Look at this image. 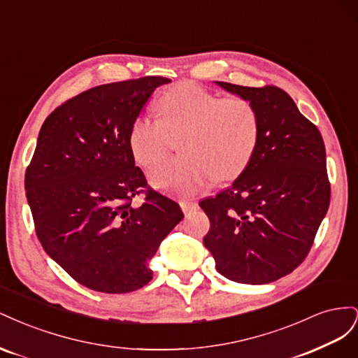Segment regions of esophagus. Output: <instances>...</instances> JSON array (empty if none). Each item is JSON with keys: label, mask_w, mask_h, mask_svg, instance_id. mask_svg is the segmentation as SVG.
<instances>
[{"label": "esophagus", "mask_w": 358, "mask_h": 358, "mask_svg": "<svg viewBox=\"0 0 358 358\" xmlns=\"http://www.w3.org/2000/svg\"><path fill=\"white\" fill-rule=\"evenodd\" d=\"M179 204H180V208H182V210H183V213H185V215L191 213L192 210H197L199 209V203L192 201V200H180Z\"/></svg>", "instance_id": "1"}]
</instances>
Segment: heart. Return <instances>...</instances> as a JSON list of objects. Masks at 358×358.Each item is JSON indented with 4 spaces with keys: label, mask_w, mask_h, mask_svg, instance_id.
Instances as JSON below:
<instances>
[{
    "label": "heart",
    "mask_w": 358,
    "mask_h": 358,
    "mask_svg": "<svg viewBox=\"0 0 358 358\" xmlns=\"http://www.w3.org/2000/svg\"><path fill=\"white\" fill-rule=\"evenodd\" d=\"M159 119L140 115L129 125L128 148L137 164L150 170L180 140L179 159L152 173L154 185L189 197L216 182L239 178L259 138L255 106L243 96L220 99L203 86L183 82L157 100Z\"/></svg>",
    "instance_id": "heart-1"
}]
</instances>
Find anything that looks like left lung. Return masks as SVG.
Instances as JSON below:
<instances>
[{
    "mask_svg": "<svg viewBox=\"0 0 358 358\" xmlns=\"http://www.w3.org/2000/svg\"><path fill=\"white\" fill-rule=\"evenodd\" d=\"M218 85L255 106L259 138L233 185L200 201L210 221L203 243L227 279L268 284L305 262L329 210L326 146L284 90Z\"/></svg>",
    "mask_w": 358,
    "mask_h": 358,
    "instance_id": "1",
    "label": "left lung"
}]
</instances>
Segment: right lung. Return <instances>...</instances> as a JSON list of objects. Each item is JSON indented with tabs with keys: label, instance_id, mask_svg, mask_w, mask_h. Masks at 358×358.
<instances>
[{
	"label": "right lung",
	"instance_id": "add662e5",
	"mask_svg": "<svg viewBox=\"0 0 358 358\" xmlns=\"http://www.w3.org/2000/svg\"><path fill=\"white\" fill-rule=\"evenodd\" d=\"M162 76L100 85L58 106L25 173L38 241L80 285L107 294L145 287L148 262L182 221L176 201L148 185L128 129ZM144 194V203L132 200Z\"/></svg>",
	"mask_w": 358,
	"mask_h": 358
}]
</instances>
